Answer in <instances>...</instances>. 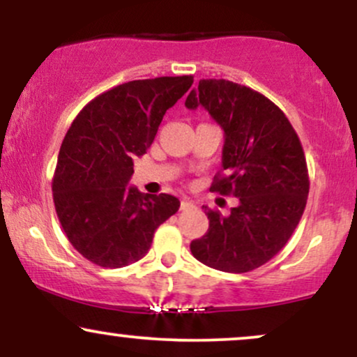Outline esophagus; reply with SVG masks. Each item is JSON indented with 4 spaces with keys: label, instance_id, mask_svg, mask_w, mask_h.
I'll list each match as a JSON object with an SVG mask.
<instances>
[{
    "label": "esophagus",
    "instance_id": "obj_1",
    "mask_svg": "<svg viewBox=\"0 0 357 357\" xmlns=\"http://www.w3.org/2000/svg\"><path fill=\"white\" fill-rule=\"evenodd\" d=\"M192 208H195V203H192L190 198H183L181 199V211L192 210Z\"/></svg>",
    "mask_w": 357,
    "mask_h": 357
}]
</instances>
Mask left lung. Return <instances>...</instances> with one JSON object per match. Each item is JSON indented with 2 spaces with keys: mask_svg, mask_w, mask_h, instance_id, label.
<instances>
[{
  "mask_svg": "<svg viewBox=\"0 0 357 357\" xmlns=\"http://www.w3.org/2000/svg\"><path fill=\"white\" fill-rule=\"evenodd\" d=\"M204 107L225 132L221 173L210 190L238 198L228 216L206 211L210 227L192 240V257L221 272L243 273L285 247L304 213L309 173L285 114L267 97L230 80H199L184 102Z\"/></svg>",
  "mask_w": 357,
  "mask_h": 357,
  "instance_id": "obj_1",
  "label": "left lung"
}]
</instances>
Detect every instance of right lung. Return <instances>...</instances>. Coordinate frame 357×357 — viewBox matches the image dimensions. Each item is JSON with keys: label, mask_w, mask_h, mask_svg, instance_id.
<instances>
[{"label": "right lung", "mask_w": 357, "mask_h": 357, "mask_svg": "<svg viewBox=\"0 0 357 357\" xmlns=\"http://www.w3.org/2000/svg\"><path fill=\"white\" fill-rule=\"evenodd\" d=\"M191 85V75L127 82L96 97L72 122L53 176V203L68 241L92 264L121 268L141 260L155 228L179 210L174 196L127 184L134 159L146 154L166 110Z\"/></svg>", "instance_id": "1"}]
</instances>
